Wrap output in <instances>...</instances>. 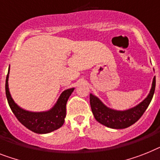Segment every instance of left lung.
<instances>
[{"instance_id": "8db88e82", "label": "left lung", "mask_w": 160, "mask_h": 160, "mask_svg": "<svg viewBox=\"0 0 160 160\" xmlns=\"http://www.w3.org/2000/svg\"><path fill=\"white\" fill-rule=\"evenodd\" d=\"M155 77H154L150 93L142 102L126 110L110 109L94 95L90 94V104L95 118L100 123L113 129H123L134 124L142 116L154 96Z\"/></svg>"}]
</instances>
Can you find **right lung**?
<instances>
[{
  "label": "right lung",
  "instance_id": "right-lung-1",
  "mask_svg": "<svg viewBox=\"0 0 160 160\" xmlns=\"http://www.w3.org/2000/svg\"><path fill=\"white\" fill-rule=\"evenodd\" d=\"M9 73L10 68L6 80V98L10 109L17 119L28 129L38 134L51 132L62 127L66 116V104L74 88H69L62 92L55 105L47 111H28L18 106L12 98L8 84Z\"/></svg>",
  "mask_w": 160,
  "mask_h": 160
}]
</instances>
